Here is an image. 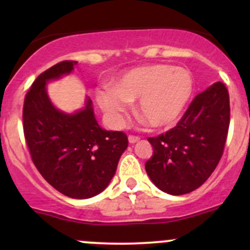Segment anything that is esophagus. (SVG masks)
<instances>
[{"mask_svg": "<svg viewBox=\"0 0 250 250\" xmlns=\"http://www.w3.org/2000/svg\"><path fill=\"white\" fill-rule=\"evenodd\" d=\"M128 140H129L130 144H134V143H137V141L140 140V137H139V135H133V134H130L129 137H128Z\"/></svg>", "mask_w": 250, "mask_h": 250, "instance_id": "34e87169", "label": "esophagus"}]
</instances>
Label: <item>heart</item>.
<instances>
[{"mask_svg":"<svg viewBox=\"0 0 250 250\" xmlns=\"http://www.w3.org/2000/svg\"><path fill=\"white\" fill-rule=\"evenodd\" d=\"M192 87V77L183 67L144 65L125 72L112 89L98 92L97 99L113 125L123 122L129 103L138 99V116L151 127L163 128L178 118L190 99Z\"/></svg>","mask_w":250,"mask_h":250,"instance_id":"b5f03b06","label":"heart"}]
</instances>
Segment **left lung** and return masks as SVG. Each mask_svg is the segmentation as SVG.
<instances>
[{"label":"left lung","mask_w":250,"mask_h":250,"mask_svg":"<svg viewBox=\"0 0 250 250\" xmlns=\"http://www.w3.org/2000/svg\"><path fill=\"white\" fill-rule=\"evenodd\" d=\"M229 125L228 88L216 82L196 95L175 127L147 139L153 155L145 169L152 183L174 196L200 188L223 156Z\"/></svg>","instance_id":"obj_1"}]
</instances>
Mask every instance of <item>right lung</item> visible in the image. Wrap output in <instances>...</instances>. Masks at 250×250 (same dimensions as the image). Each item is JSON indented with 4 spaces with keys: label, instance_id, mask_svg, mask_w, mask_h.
<instances>
[{
    "label": "right lung",
    "instance_id": "right-lung-1",
    "mask_svg": "<svg viewBox=\"0 0 250 250\" xmlns=\"http://www.w3.org/2000/svg\"><path fill=\"white\" fill-rule=\"evenodd\" d=\"M76 64L60 62L34 81L25 95L22 128L32 162L47 183L67 197L83 200L109 185L128 138L123 132L100 128L90 99L74 115L53 106L47 81L70 74Z\"/></svg>",
    "mask_w": 250,
    "mask_h": 250
}]
</instances>
